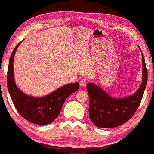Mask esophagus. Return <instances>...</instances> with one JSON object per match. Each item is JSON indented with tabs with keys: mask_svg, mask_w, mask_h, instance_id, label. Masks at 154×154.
Returning a JSON list of instances; mask_svg holds the SVG:
<instances>
[{
	"mask_svg": "<svg viewBox=\"0 0 154 154\" xmlns=\"http://www.w3.org/2000/svg\"><path fill=\"white\" fill-rule=\"evenodd\" d=\"M87 83V80L85 79H82L80 80V85H81V87H84L85 85H86Z\"/></svg>",
	"mask_w": 154,
	"mask_h": 154,
	"instance_id": "1",
	"label": "esophagus"
}]
</instances>
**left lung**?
Returning a JSON list of instances; mask_svg holds the SVG:
<instances>
[{
    "mask_svg": "<svg viewBox=\"0 0 154 154\" xmlns=\"http://www.w3.org/2000/svg\"><path fill=\"white\" fill-rule=\"evenodd\" d=\"M142 59V82L133 95L122 99L110 97L94 83L87 85L90 106L89 115L93 124L99 128H113L128 121L136 112L147 83V69Z\"/></svg>",
    "mask_w": 154,
    "mask_h": 154,
    "instance_id": "1",
    "label": "left lung"
}]
</instances>
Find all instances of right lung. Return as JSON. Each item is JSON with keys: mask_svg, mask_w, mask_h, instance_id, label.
Segmentation results:
<instances>
[{"mask_svg": "<svg viewBox=\"0 0 154 154\" xmlns=\"http://www.w3.org/2000/svg\"><path fill=\"white\" fill-rule=\"evenodd\" d=\"M21 42L13 50L9 62L7 79L9 93L15 108L24 119L39 125L48 124L59 115L66 98L79 90V83L66 84L42 97H33L24 94L16 85L13 71L15 53Z\"/></svg>", "mask_w": 154, "mask_h": 154, "instance_id": "1", "label": "right lung"}]
</instances>
